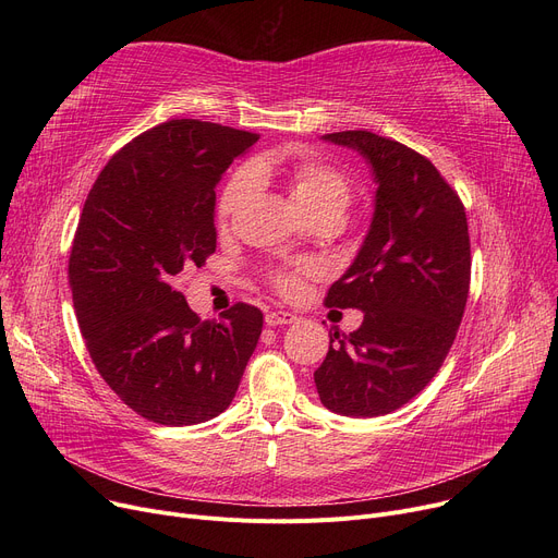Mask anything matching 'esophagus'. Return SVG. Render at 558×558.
I'll return each mask as SVG.
<instances>
[{"mask_svg": "<svg viewBox=\"0 0 558 558\" xmlns=\"http://www.w3.org/2000/svg\"><path fill=\"white\" fill-rule=\"evenodd\" d=\"M264 320H267V326H287V324H296L299 316L278 310V312H269L267 316H264Z\"/></svg>", "mask_w": 558, "mask_h": 558, "instance_id": "obj_1", "label": "esophagus"}]
</instances>
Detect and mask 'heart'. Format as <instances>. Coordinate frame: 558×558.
I'll return each mask as SVG.
<instances>
[{
    "label": "heart",
    "instance_id": "heart-1",
    "mask_svg": "<svg viewBox=\"0 0 558 558\" xmlns=\"http://www.w3.org/2000/svg\"><path fill=\"white\" fill-rule=\"evenodd\" d=\"M282 171L289 181V192L299 203V208L312 219L316 215H339L350 208V203L355 198V183L350 181V175L341 171L339 167L303 156L291 160L289 165L274 162L269 158L255 160L253 165H244L230 175V181L221 190L219 203H217V217L219 221H228L253 201V196L259 190V179H267L274 171ZM318 276V269L314 264H289V267L276 269L269 274V282L282 296H296L307 278Z\"/></svg>",
    "mask_w": 558,
    "mask_h": 558
}]
</instances>
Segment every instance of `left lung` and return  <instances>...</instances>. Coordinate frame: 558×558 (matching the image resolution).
Returning a JSON list of instances; mask_svg holds the SVG:
<instances>
[{
    "label": "left lung",
    "mask_w": 558,
    "mask_h": 558,
    "mask_svg": "<svg viewBox=\"0 0 558 558\" xmlns=\"http://www.w3.org/2000/svg\"><path fill=\"white\" fill-rule=\"evenodd\" d=\"M375 173V215L360 255L330 289L328 307H357L364 324L316 371L320 402L373 418L418 396L444 366L471 289V238L459 194L418 151L371 131L328 133Z\"/></svg>",
    "instance_id": "1"
}]
</instances>
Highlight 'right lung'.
Returning <instances> with one entry per match:
<instances>
[{
	"instance_id": "1",
	"label": "right lung",
	"mask_w": 558,
	"mask_h": 558,
	"mask_svg": "<svg viewBox=\"0 0 558 558\" xmlns=\"http://www.w3.org/2000/svg\"><path fill=\"white\" fill-rule=\"evenodd\" d=\"M257 140L213 122H162L122 146L85 198L68 264L78 328L104 383L146 421L219 416L257 345V307L234 303L203 320L173 287L183 267L215 253V185Z\"/></svg>"
}]
</instances>
